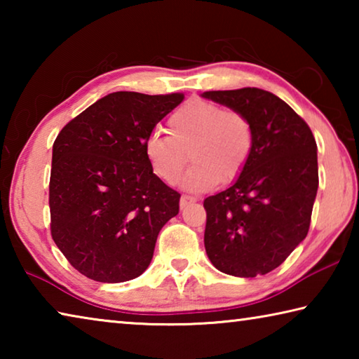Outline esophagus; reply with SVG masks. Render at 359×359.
Masks as SVG:
<instances>
[{
  "label": "esophagus",
  "mask_w": 359,
  "mask_h": 359,
  "mask_svg": "<svg viewBox=\"0 0 359 359\" xmlns=\"http://www.w3.org/2000/svg\"><path fill=\"white\" fill-rule=\"evenodd\" d=\"M194 201H196V198H194V196H190V194H182V196H180V208L184 209V208H187L188 204L194 203Z\"/></svg>",
  "instance_id": "1"
}]
</instances>
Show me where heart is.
I'll list each match as a JSON object with an SVG mask.
<instances>
[{
    "label": "heart",
    "mask_w": 359,
    "mask_h": 359,
    "mask_svg": "<svg viewBox=\"0 0 359 359\" xmlns=\"http://www.w3.org/2000/svg\"><path fill=\"white\" fill-rule=\"evenodd\" d=\"M168 135L151 133L144 150L151 171L172 185L188 163L184 179L188 190L201 191L218 182H233L244 172L253 150V126L244 114L212 101L191 100L171 114Z\"/></svg>",
    "instance_id": "1"
}]
</instances>
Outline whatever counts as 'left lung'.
I'll use <instances>...</instances> for the list:
<instances>
[{"mask_svg": "<svg viewBox=\"0 0 359 359\" xmlns=\"http://www.w3.org/2000/svg\"><path fill=\"white\" fill-rule=\"evenodd\" d=\"M253 126V150L233 185L204 199L210 263L236 277L264 276L306 239L318 190L317 142L309 125L266 90L205 92Z\"/></svg>", "mask_w": 359, "mask_h": 359, "instance_id": "obj_1", "label": "left lung"}]
</instances>
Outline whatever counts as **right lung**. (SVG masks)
Wrapping results in <instances>:
<instances>
[{
	"mask_svg": "<svg viewBox=\"0 0 359 359\" xmlns=\"http://www.w3.org/2000/svg\"><path fill=\"white\" fill-rule=\"evenodd\" d=\"M184 93L115 92L63 126L48 184L50 234L69 264L102 283L136 278L179 214V191L151 171L144 144Z\"/></svg>",
	"mask_w": 359,
	"mask_h": 359,
	"instance_id": "obj_1",
	"label": "right lung"
}]
</instances>
